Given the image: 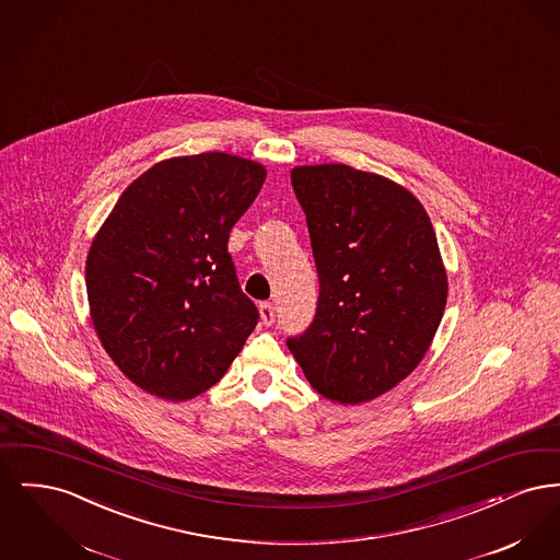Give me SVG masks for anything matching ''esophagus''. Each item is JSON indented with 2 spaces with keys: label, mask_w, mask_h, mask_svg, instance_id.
I'll use <instances>...</instances> for the list:
<instances>
[{
  "label": "esophagus",
  "mask_w": 560,
  "mask_h": 560,
  "mask_svg": "<svg viewBox=\"0 0 560 560\" xmlns=\"http://www.w3.org/2000/svg\"><path fill=\"white\" fill-rule=\"evenodd\" d=\"M260 319L265 325H272L275 323V306L270 302H262L260 304Z\"/></svg>",
  "instance_id": "esophagus-1"
}]
</instances>
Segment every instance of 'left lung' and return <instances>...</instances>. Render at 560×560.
<instances>
[{
    "mask_svg": "<svg viewBox=\"0 0 560 560\" xmlns=\"http://www.w3.org/2000/svg\"><path fill=\"white\" fill-rule=\"evenodd\" d=\"M319 272L315 319L288 348L325 399H375L424 359L447 304V272L422 203L345 163L298 165Z\"/></svg>",
    "mask_w": 560,
    "mask_h": 560,
    "instance_id": "1",
    "label": "left lung"
}]
</instances>
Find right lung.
<instances>
[{
    "label": "right lung",
    "instance_id": "add662e5",
    "mask_svg": "<svg viewBox=\"0 0 560 560\" xmlns=\"http://www.w3.org/2000/svg\"><path fill=\"white\" fill-rule=\"evenodd\" d=\"M267 170L226 153L160 161L126 188L92 241L85 290L115 365L167 400L206 393L258 323L229 233Z\"/></svg>",
    "mask_w": 560,
    "mask_h": 560
}]
</instances>
